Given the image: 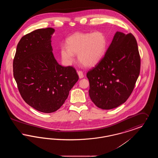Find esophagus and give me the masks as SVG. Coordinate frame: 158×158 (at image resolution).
Listing matches in <instances>:
<instances>
[{"instance_id": "1", "label": "esophagus", "mask_w": 158, "mask_h": 158, "mask_svg": "<svg viewBox=\"0 0 158 158\" xmlns=\"http://www.w3.org/2000/svg\"><path fill=\"white\" fill-rule=\"evenodd\" d=\"M77 74H78V75H79V77L80 79H82V78H83V77H84V75H83V72L82 71H80V70L77 71Z\"/></svg>"}]
</instances>
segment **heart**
<instances>
[{"mask_svg":"<svg viewBox=\"0 0 158 158\" xmlns=\"http://www.w3.org/2000/svg\"><path fill=\"white\" fill-rule=\"evenodd\" d=\"M66 45L60 47L62 61L66 65L71 64L77 54L79 61L86 67L96 65L105 55L108 40L102 32H77L68 38Z\"/></svg>","mask_w":158,"mask_h":158,"instance_id":"b5f03b06","label":"heart"}]
</instances>
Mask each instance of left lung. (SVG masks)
<instances>
[{
  "instance_id": "left-lung-1",
  "label": "left lung",
  "mask_w": 158,
  "mask_h": 158,
  "mask_svg": "<svg viewBox=\"0 0 158 158\" xmlns=\"http://www.w3.org/2000/svg\"><path fill=\"white\" fill-rule=\"evenodd\" d=\"M140 57L135 37L117 31L104 57L86 74L90 99L98 108L111 110L124 103L140 73Z\"/></svg>"
}]
</instances>
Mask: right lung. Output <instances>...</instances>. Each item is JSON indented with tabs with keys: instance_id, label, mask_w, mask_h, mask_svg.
Wrapping results in <instances>:
<instances>
[{
	"instance_id": "right-lung-1",
	"label": "right lung",
	"mask_w": 158,
	"mask_h": 158,
	"mask_svg": "<svg viewBox=\"0 0 158 158\" xmlns=\"http://www.w3.org/2000/svg\"><path fill=\"white\" fill-rule=\"evenodd\" d=\"M55 30L41 28L26 34L18 43L13 72L19 93L38 111L53 113L68 98L79 79L75 68L60 65L53 55L51 38Z\"/></svg>"
}]
</instances>
